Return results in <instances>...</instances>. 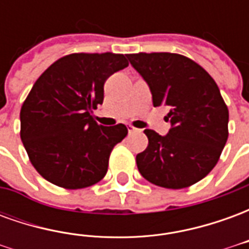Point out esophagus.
Instances as JSON below:
<instances>
[{"instance_id": "esophagus-1", "label": "esophagus", "mask_w": 249, "mask_h": 249, "mask_svg": "<svg viewBox=\"0 0 249 249\" xmlns=\"http://www.w3.org/2000/svg\"><path fill=\"white\" fill-rule=\"evenodd\" d=\"M139 130L140 129H137V128L132 126V125H129V126H128V132H129V133H136V132H139Z\"/></svg>"}]
</instances>
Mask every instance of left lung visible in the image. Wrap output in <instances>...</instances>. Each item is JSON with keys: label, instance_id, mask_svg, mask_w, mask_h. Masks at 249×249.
Segmentation results:
<instances>
[{"label": "left lung", "instance_id": "left-lung-1", "mask_svg": "<svg viewBox=\"0 0 249 249\" xmlns=\"http://www.w3.org/2000/svg\"><path fill=\"white\" fill-rule=\"evenodd\" d=\"M152 93L153 107H169L165 136L145 129L148 146L136 156L149 183L181 189L197 183L219 161L228 139V108L203 68L176 53L126 54Z\"/></svg>", "mask_w": 249, "mask_h": 249}]
</instances>
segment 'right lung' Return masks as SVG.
<instances>
[{"instance_id":"right-lung-1","label":"right lung","mask_w":249,"mask_h":249,"mask_svg":"<svg viewBox=\"0 0 249 249\" xmlns=\"http://www.w3.org/2000/svg\"><path fill=\"white\" fill-rule=\"evenodd\" d=\"M128 65L124 54L74 53L52 64L35 82L19 113L21 140L49 183L80 189L107 175L110 152L128 129L98 125L90 113L103 104L107 78Z\"/></svg>"}]
</instances>
